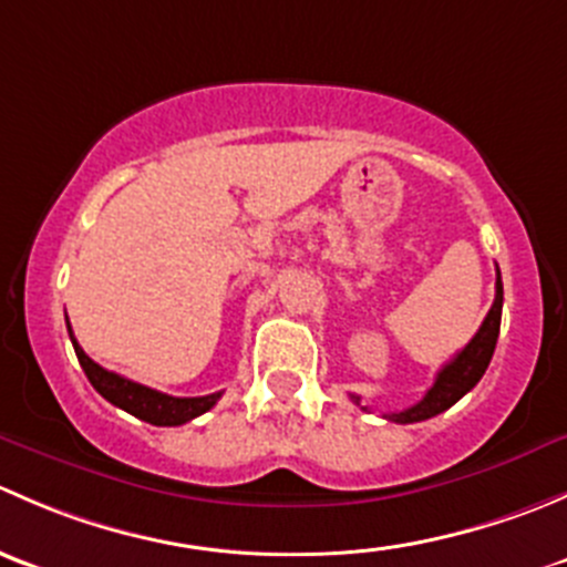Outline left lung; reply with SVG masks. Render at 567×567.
<instances>
[{
  "mask_svg": "<svg viewBox=\"0 0 567 567\" xmlns=\"http://www.w3.org/2000/svg\"><path fill=\"white\" fill-rule=\"evenodd\" d=\"M499 323H502V277L499 268H496V296L494 305H491L488 316H485L483 326L477 329V334L468 340V346L463 351L455 353L447 364L436 373L431 390L425 392V398L420 403H414L411 409L394 411V414H384L390 422H400V425H409V422H422L431 420V416L442 414L450 405H455L468 390H474L483 373L488 370L491 357H494L496 340H499ZM353 403H359L357 394H351ZM368 409V405H362Z\"/></svg>",
  "mask_w": 567,
  "mask_h": 567,
  "instance_id": "left-lung-1",
  "label": "left lung"
}]
</instances>
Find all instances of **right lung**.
Instances as JSON below:
<instances>
[{
	"instance_id": "right-lung-1",
	"label": "right lung",
	"mask_w": 567,
	"mask_h": 567,
	"mask_svg": "<svg viewBox=\"0 0 567 567\" xmlns=\"http://www.w3.org/2000/svg\"><path fill=\"white\" fill-rule=\"evenodd\" d=\"M65 323H68V316H65ZM68 334H71L79 364H82L84 375H87L90 384L95 386V392H99L101 398H106L112 405H117V409L134 414L136 420L151 422V425L175 427V425H183V422L194 420V416L205 414L208 409H214L216 400L221 398V392L203 394V398H173V394H164L158 390H151V386L145 384H136V381L123 379V375L112 373V370L101 368L99 362H93V359L82 351L76 337H73L71 323H68Z\"/></svg>"
}]
</instances>
